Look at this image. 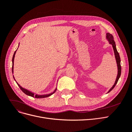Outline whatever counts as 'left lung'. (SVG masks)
Returning a JSON list of instances; mask_svg holds the SVG:
<instances>
[{
  "label": "left lung",
  "mask_w": 132,
  "mask_h": 132,
  "mask_svg": "<svg viewBox=\"0 0 132 132\" xmlns=\"http://www.w3.org/2000/svg\"><path fill=\"white\" fill-rule=\"evenodd\" d=\"M106 39L108 40L109 44H111L112 47H113V49L114 51V55H115V58L116 60V62L117 64V67H118V74L117 76V78L116 79L114 84L113 85V86L111 88V89L108 91V92L107 93H109V92H110L114 88V87L116 86V84H117L118 81V80L120 77L121 75V65H120V55L119 53L118 52L117 48H116V45L115 43V42L113 39V37L112 35L111 34H110V33L108 32L106 33Z\"/></svg>",
  "instance_id": "8db88e82"
}]
</instances>
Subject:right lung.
Masks as SVG:
<instances>
[{"label":"right lung","mask_w":132,"mask_h":132,"mask_svg":"<svg viewBox=\"0 0 132 132\" xmlns=\"http://www.w3.org/2000/svg\"><path fill=\"white\" fill-rule=\"evenodd\" d=\"M18 47H19V46H18ZM17 49H18V48H17ZM16 50L14 52V53L13 56V58H12V73H13V70H14V59L15 54V53H16ZM13 76L14 79V80L16 81V80H15L14 77V75H13ZM16 82L17 85H18V86H19V87H20V88L21 89V90H22L25 94H26L27 95H28V96H31V97H33L37 98H42L47 97L50 96L51 95H52V94H53L55 92V91L57 90V88H56L54 90L52 93H50V94H45V95H38V94H35L34 93H32V92H31L28 90H27V89H25V88H22L21 86L18 84V83L16 81Z\"/></svg>","instance_id":"1"}]
</instances>
